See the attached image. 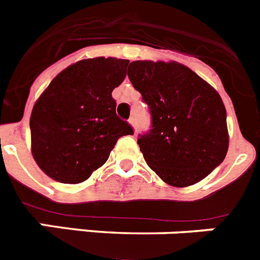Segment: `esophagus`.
Listing matches in <instances>:
<instances>
[{
    "instance_id": "obj_1",
    "label": "esophagus",
    "mask_w": 260,
    "mask_h": 260,
    "mask_svg": "<svg viewBox=\"0 0 260 260\" xmlns=\"http://www.w3.org/2000/svg\"><path fill=\"white\" fill-rule=\"evenodd\" d=\"M129 124L132 125L133 129H135V133H137V123H136V119L133 118V116L129 119Z\"/></svg>"
}]
</instances>
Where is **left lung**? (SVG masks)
Here are the masks:
<instances>
[{"label":"left lung","instance_id":"obj_1","mask_svg":"<svg viewBox=\"0 0 260 260\" xmlns=\"http://www.w3.org/2000/svg\"><path fill=\"white\" fill-rule=\"evenodd\" d=\"M127 74L151 115V129L137 140L147 166L177 188L211 174L229 144L219 93L177 62L135 60Z\"/></svg>","mask_w":260,"mask_h":260}]
</instances>
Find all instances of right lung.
<instances>
[{
    "label": "right lung",
    "mask_w": 260,
    "mask_h": 260,
    "mask_svg": "<svg viewBox=\"0 0 260 260\" xmlns=\"http://www.w3.org/2000/svg\"><path fill=\"white\" fill-rule=\"evenodd\" d=\"M129 60L98 57L58 74L31 114L32 155L55 181L79 184L106 163L121 136L133 135L116 115L111 93L127 75Z\"/></svg>",
    "instance_id": "add662e5"
}]
</instances>
